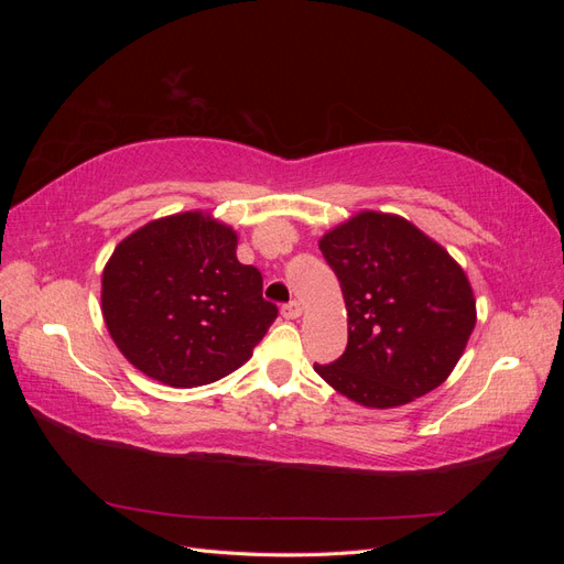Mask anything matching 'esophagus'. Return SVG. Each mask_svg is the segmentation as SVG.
<instances>
[{
  "instance_id": "34e87169",
  "label": "esophagus",
  "mask_w": 564,
  "mask_h": 564,
  "mask_svg": "<svg viewBox=\"0 0 564 564\" xmlns=\"http://www.w3.org/2000/svg\"><path fill=\"white\" fill-rule=\"evenodd\" d=\"M301 315V303L299 301H289L282 305V317L284 319H296Z\"/></svg>"
}]
</instances>
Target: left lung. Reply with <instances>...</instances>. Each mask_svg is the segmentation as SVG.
Returning <instances> with one entry per match:
<instances>
[{
  "label": "left lung",
  "mask_w": 564,
  "mask_h": 564,
  "mask_svg": "<svg viewBox=\"0 0 564 564\" xmlns=\"http://www.w3.org/2000/svg\"><path fill=\"white\" fill-rule=\"evenodd\" d=\"M344 292L348 346L315 371L340 395L390 409L445 381L475 327L466 272L409 220L360 212L319 240Z\"/></svg>",
  "instance_id": "1"
}]
</instances>
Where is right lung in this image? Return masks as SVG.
<instances>
[{
    "label": "right lung",
    "instance_id": "1",
    "mask_svg": "<svg viewBox=\"0 0 564 564\" xmlns=\"http://www.w3.org/2000/svg\"><path fill=\"white\" fill-rule=\"evenodd\" d=\"M235 249V230L202 212L150 220L117 245L100 308L117 348L145 377L195 388L249 360L278 305Z\"/></svg>",
    "mask_w": 564,
    "mask_h": 564
}]
</instances>
